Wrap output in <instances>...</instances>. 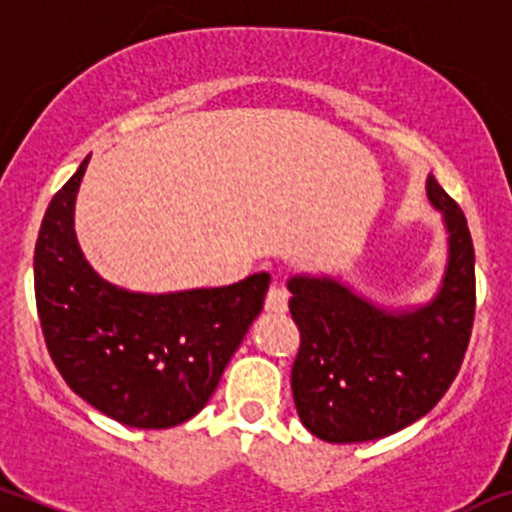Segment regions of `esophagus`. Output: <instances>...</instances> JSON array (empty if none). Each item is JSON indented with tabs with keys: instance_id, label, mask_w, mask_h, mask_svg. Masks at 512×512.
I'll list each match as a JSON object with an SVG mask.
<instances>
[{
	"instance_id": "obj_1",
	"label": "esophagus",
	"mask_w": 512,
	"mask_h": 512,
	"mask_svg": "<svg viewBox=\"0 0 512 512\" xmlns=\"http://www.w3.org/2000/svg\"><path fill=\"white\" fill-rule=\"evenodd\" d=\"M265 311L274 313V316H284V313L289 311V296H286L282 286H272V289L267 291Z\"/></svg>"
}]
</instances>
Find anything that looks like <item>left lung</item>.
Segmentation results:
<instances>
[{
	"mask_svg": "<svg viewBox=\"0 0 512 512\" xmlns=\"http://www.w3.org/2000/svg\"><path fill=\"white\" fill-rule=\"evenodd\" d=\"M428 199L449 233L445 277L428 306L384 311L338 279H289L301 333L291 391L301 423L320 440L393 435L430 413L459 374L476 311L474 243L462 209L432 174Z\"/></svg>",
	"mask_w": 512,
	"mask_h": 512,
	"instance_id": "1",
	"label": "left lung"
}]
</instances>
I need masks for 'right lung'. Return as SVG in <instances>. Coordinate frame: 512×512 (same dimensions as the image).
<instances>
[{
  "label": "right lung",
  "instance_id": "right-lung-1",
  "mask_svg": "<svg viewBox=\"0 0 512 512\" xmlns=\"http://www.w3.org/2000/svg\"><path fill=\"white\" fill-rule=\"evenodd\" d=\"M87 160L53 196L33 255L43 338L72 391L128 428L165 430L209 403L260 316L269 274L218 289L136 294L104 282L72 228Z\"/></svg>",
  "mask_w": 512,
  "mask_h": 512
}]
</instances>
